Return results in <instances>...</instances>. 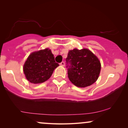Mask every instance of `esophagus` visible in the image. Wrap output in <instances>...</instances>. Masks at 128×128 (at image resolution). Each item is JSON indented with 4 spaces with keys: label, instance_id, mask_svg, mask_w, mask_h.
<instances>
[{
    "label": "esophagus",
    "instance_id": "34e87169",
    "mask_svg": "<svg viewBox=\"0 0 128 128\" xmlns=\"http://www.w3.org/2000/svg\"><path fill=\"white\" fill-rule=\"evenodd\" d=\"M60 66H64V62H62L61 63H60Z\"/></svg>",
    "mask_w": 128,
    "mask_h": 128
}]
</instances>
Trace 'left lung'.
<instances>
[{"mask_svg":"<svg viewBox=\"0 0 128 128\" xmlns=\"http://www.w3.org/2000/svg\"><path fill=\"white\" fill-rule=\"evenodd\" d=\"M70 81L78 87H86L97 81L101 70L98 58L88 49L70 50L66 58Z\"/></svg>","mask_w":128,"mask_h":128,"instance_id":"left-lung-1","label":"left lung"}]
</instances>
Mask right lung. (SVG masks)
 Instances as JSON below:
<instances>
[{
  "label": "right lung",
  "instance_id": "obj_1",
  "mask_svg": "<svg viewBox=\"0 0 128 128\" xmlns=\"http://www.w3.org/2000/svg\"><path fill=\"white\" fill-rule=\"evenodd\" d=\"M59 64L50 49L34 52L28 57L24 64L26 78L31 83H43L50 78Z\"/></svg>",
  "mask_w": 128,
  "mask_h": 128
}]
</instances>
